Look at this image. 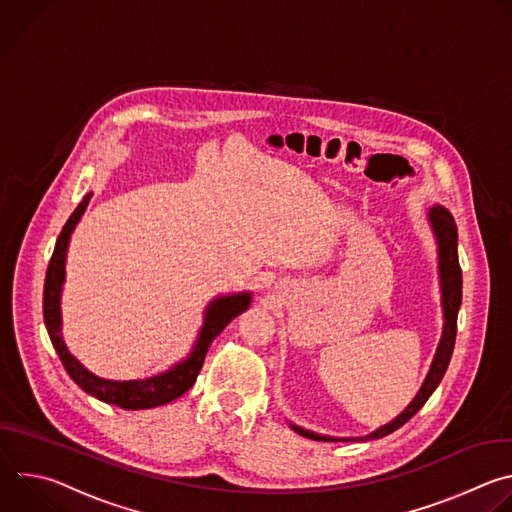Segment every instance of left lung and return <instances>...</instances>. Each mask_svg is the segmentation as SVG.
<instances>
[{
	"instance_id": "1",
	"label": "left lung",
	"mask_w": 512,
	"mask_h": 512,
	"mask_svg": "<svg viewBox=\"0 0 512 512\" xmlns=\"http://www.w3.org/2000/svg\"><path fill=\"white\" fill-rule=\"evenodd\" d=\"M427 223L431 227V233L435 237L437 245V275H440V291H442V312H444V328L442 338L437 342L433 360L429 364V371L417 391V395L411 399V403L389 423L377 427L375 431L360 435V437H334V435H322L310 429H304L296 423H289V427L296 433L310 437L316 442H371L381 440V437L393 433L403 423H407L431 397V393L442 383L448 364L454 352L456 344V324H458V310L462 306V269L458 261V229L454 223V216L448 208L435 204L427 210Z\"/></svg>"
}]
</instances>
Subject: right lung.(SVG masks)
Returning a JSON list of instances; mask_svg holds the SVG:
<instances>
[{"label": "right lung", "instance_id": "1", "mask_svg": "<svg viewBox=\"0 0 512 512\" xmlns=\"http://www.w3.org/2000/svg\"><path fill=\"white\" fill-rule=\"evenodd\" d=\"M91 196L93 192H89L81 200V204L75 208V212L70 214V218L58 235L52 259L48 263L42 306H44V324H46L50 342L58 352L68 377L95 399L109 405H117L121 409H152V407L166 405L178 399L180 395H184L194 385L212 340L227 328L231 320H235L239 314H243L251 306L253 294L251 291H239V294L214 298L204 310V320L190 352L182 360L174 362L168 371H162L158 375L145 377V379H131V381H113V379H103L95 375L64 344L62 308H60L62 287L66 281V253H68L70 237L83 218Z\"/></svg>", "mask_w": 512, "mask_h": 512}]
</instances>
